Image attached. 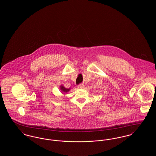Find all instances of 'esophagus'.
<instances>
[{"label": "esophagus", "mask_w": 156, "mask_h": 156, "mask_svg": "<svg viewBox=\"0 0 156 156\" xmlns=\"http://www.w3.org/2000/svg\"><path fill=\"white\" fill-rule=\"evenodd\" d=\"M84 87V85L83 84H80L78 85V88H83Z\"/></svg>", "instance_id": "esophagus-1"}]
</instances>
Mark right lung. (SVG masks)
Instances as JSON below:
<instances>
[{"instance_id": "obj_1", "label": "right lung", "mask_w": 156, "mask_h": 156, "mask_svg": "<svg viewBox=\"0 0 156 156\" xmlns=\"http://www.w3.org/2000/svg\"><path fill=\"white\" fill-rule=\"evenodd\" d=\"M60 88H61V90H62V91L64 92H68V91L69 90V89L66 88H64L63 86H61V87H60Z\"/></svg>"}]
</instances>
